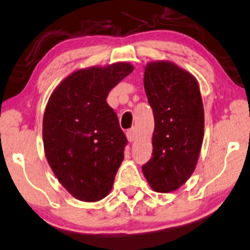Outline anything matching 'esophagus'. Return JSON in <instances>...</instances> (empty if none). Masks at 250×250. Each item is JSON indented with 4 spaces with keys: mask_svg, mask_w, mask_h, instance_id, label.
Instances as JSON below:
<instances>
[{
    "mask_svg": "<svg viewBox=\"0 0 250 250\" xmlns=\"http://www.w3.org/2000/svg\"><path fill=\"white\" fill-rule=\"evenodd\" d=\"M126 138H128V142L132 143L137 139V130L136 128H131L126 131Z\"/></svg>",
    "mask_w": 250,
    "mask_h": 250,
    "instance_id": "obj_1",
    "label": "esophagus"
}]
</instances>
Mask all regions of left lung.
<instances>
[{"mask_svg":"<svg viewBox=\"0 0 250 250\" xmlns=\"http://www.w3.org/2000/svg\"><path fill=\"white\" fill-rule=\"evenodd\" d=\"M144 87L153 108V157L143 165L150 188L171 192L194 173L204 138V106L197 79L171 61L145 66Z\"/></svg>","mask_w":250,"mask_h":250,"instance_id":"obj_1","label":"left lung"}]
</instances>
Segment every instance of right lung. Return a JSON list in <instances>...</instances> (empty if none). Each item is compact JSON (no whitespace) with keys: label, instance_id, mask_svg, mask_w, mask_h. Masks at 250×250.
I'll return each mask as SVG.
<instances>
[{"label":"right lung","instance_id":"obj_1","mask_svg":"<svg viewBox=\"0 0 250 250\" xmlns=\"http://www.w3.org/2000/svg\"><path fill=\"white\" fill-rule=\"evenodd\" d=\"M132 71L128 62L79 69L48 98L45 156L60 184L82 202H98L110 194L125 159L126 138L106 98Z\"/></svg>","mask_w":250,"mask_h":250}]
</instances>
